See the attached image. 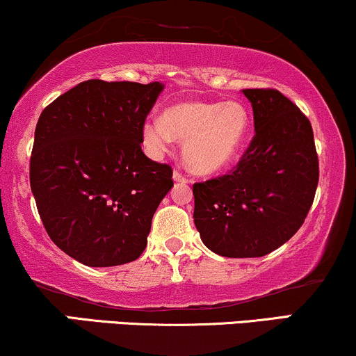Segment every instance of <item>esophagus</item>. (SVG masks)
<instances>
[{
	"label": "esophagus",
	"instance_id": "obj_1",
	"mask_svg": "<svg viewBox=\"0 0 356 356\" xmlns=\"http://www.w3.org/2000/svg\"><path fill=\"white\" fill-rule=\"evenodd\" d=\"M173 179H175V181H177V183H188V178L183 177V175L179 173V171H177V170L173 171Z\"/></svg>",
	"mask_w": 356,
	"mask_h": 356
}]
</instances>
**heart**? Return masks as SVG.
Masks as SVG:
<instances>
[{"label": "heart", "instance_id": "b5f03b06", "mask_svg": "<svg viewBox=\"0 0 356 356\" xmlns=\"http://www.w3.org/2000/svg\"><path fill=\"white\" fill-rule=\"evenodd\" d=\"M251 130V113L241 100H185L168 107L163 117L142 125V142L152 156L170 150L175 137L183 138L181 153L190 170L213 175L238 158Z\"/></svg>", "mask_w": 356, "mask_h": 356}]
</instances>
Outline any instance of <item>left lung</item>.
I'll use <instances>...</instances> for the list:
<instances>
[{"label": "left lung", "mask_w": 356, "mask_h": 356, "mask_svg": "<svg viewBox=\"0 0 356 356\" xmlns=\"http://www.w3.org/2000/svg\"><path fill=\"white\" fill-rule=\"evenodd\" d=\"M254 135L234 171L193 185L196 229L222 257H262L299 231L318 185L309 118L274 89H244Z\"/></svg>", "instance_id": "left-lung-1"}]
</instances>
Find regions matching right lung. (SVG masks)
I'll list each match as a JSON object with an SVG mask.
<instances>
[{"mask_svg": "<svg viewBox=\"0 0 356 356\" xmlns=\"http://www.w3.org/2000/svg\"><path fill=\"white\" fill-rule=\"evenodd\" d=\"M160 82L81 84L44 108L31 153V191L57 248L81 264L112 267L147 248L173 170L142 152V125Z\"/></svg>", "mask_w": 356, "mask_h": 356, "instance_id": "obj_1", "label": "right lung"}]
</instances>
